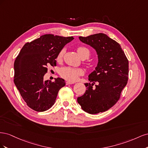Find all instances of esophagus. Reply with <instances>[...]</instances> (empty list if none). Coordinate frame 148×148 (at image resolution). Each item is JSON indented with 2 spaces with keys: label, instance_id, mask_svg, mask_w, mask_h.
<instances>
[{
  "label": "esophagus",
  "instance_id": "obj_1",
  "mask_svg": "<svg viewBox=\"0 0 148 148\" xmlns=\"http://www.w3.org/2000/svg\"><path fill=\"white\" fill-rule=\"evenodd\" d=\"M74 84V82H66V84L69 85V84Z\"/></svg>",
  "mask_w": 148,
  "mask_h": 148
}]
</instances>
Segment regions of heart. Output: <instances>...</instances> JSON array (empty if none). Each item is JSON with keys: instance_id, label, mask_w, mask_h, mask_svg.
Instances as JSON below:
<instances>
[{"instance_id": "obj_1", "label": "heart", "mask_w": 148, "mask_h": 148, "mask_svg": "<svg viewBox=\"0 0 148 148\" xmlns=\"http://www.w3.org/2000/svg\"><path fill=\"white\" fill-rule=\"evenodd\" d=\"M77 52L82 59H88L90 56V51L89 49L83 46L78 47L77 48ZM64 53V49H62L57 56L56 60L57 62H59L62 60ZM83 74L84 70L81 68H72V67L70 66H64L61 68L59 70V75L60 77L70 82L76 81L79 77Z\"/></svg>"}]
</instances>
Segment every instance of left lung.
I'll list each match as a JSON object with an SVG mask.
<instances>
[{"label": "left lung", "mask_w": 148, "mask_h": 148, "mask_svg": "<svg viewBox=\"0 0 148 148\" xmlns=\"http://www.w3.org/2000/svg\"><path fill=\"white\" fill-rule=\"evenodd\" d=\"M82 42L96 49L97 66L89 75L86 90L77 98L78 104L87 113L105 112L120 99L128 79V60L120 44L104 33L79 36Z\"/></svg>", "instance_id": "obj_1"}]
</instances>
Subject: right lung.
Here are the masks:
<instances>
[{"label":"right lung","instance_id":"right-lung-1","mask_svg":"<svg viewBox=\"0 0 148 148\" xmlns=\"http://www.w3.org/2000/svg\"><path fill=\"white\" fill-rule=\"evenodd\" d=\"M73 36L44 34L22 47L14 62V83L27 106L37 112H44L54 104L65 80L44 81V75L49 65L56 66L59 52Z\"/></svg>","mask_w":148,"mask_h":148}]
</instances>
